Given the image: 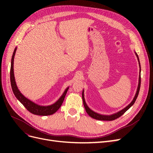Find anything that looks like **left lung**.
I'll return each instance as SVG.
<instances>
[{
	"label": "left lung",
	"instance_id": "1",
	"mask_svg": "<svg viewBox=\"0 0 153 153\" xmlns=\"http://www.w3.org/2000/svg\"><path fill=\"white\" fill-rule=\"evenodd\" d=\"M135 53L136 55V56L137 57L138 61V64H139V68H140V71H139V77H138V87H137V92L136 94L134 96V98L133 99L131 102L129 103L128 106H126V107L124 108H123V110L119 111V112L113 114L112 115H103V114H100L98 113L95 112L94 111L92 110L89 106H87L85 101V98H84V90L83 89L82 91V100H83V103H84L85 109L86 110V112L88 114V115L92 118L95 119L96 120H100V121H113V120L116 119L117 118H119V117H121L123 114H124L126 111L131 107V106L135 103V101L137 98V96L138 95V93H139V91H140V83H141V77H140V72H141V68H140V63L139 61V58H138V56L137 53L135 52Z\"/></svg>",
	"mask_w": 153,
	"mask_h": 153
}]
</instances>
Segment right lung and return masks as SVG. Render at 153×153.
Returning <instances> with one entry per match:
<instances>
[{
    "mask_svg": "<svg viewBox=\"0 0 153 153\" xmlns=\"http://www.w3.org/2000/svg\"><path fill=\"white\" fill-rule=\"evenodd\" d=\"M17 47L15 48L14 50L13 56L11 58V69H10V80H11V88L14 94L17 98L18 100L20 101V102L24 105L27 110L29 111L32 114L37 115H43V116H46V115H52L55 113L59 110V108L61 107L62 105L63 101L65 98V96L67 93V91L69 89V87H68L65 91H64L62 96L60 97L59 99L53 103L52 105H48V106H42L37 104L33 101L28 99L25 96L22 94V92L18 89V88L16 85L15 75H14V68H13V64H14V58H15V53L16 51Z\"/></svg>",
    "mask_w": 153,
    "mask_h": 153,
    "instance_id": "1",
    "label": "right lung"
}]
</instances>
